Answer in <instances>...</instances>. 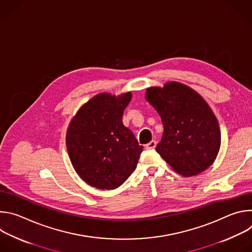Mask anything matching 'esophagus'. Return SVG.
<instances>
[{
	"mask_svg": "<svg viewBox=\"0 0 252 252\" xmlns=\"http://www.w3.org/2000/svg\"><path fill=\"white\" fill-rule=\"evenodd\" d=\"M145 147H146L147 150H154L157 147V141L156 140H152L149 143H147Z\"/></svg>",
	"mask_w": 252,
	"mask_h": 252,
	"instance_id": "1",
	"label": "esophagus"
}]
</instances>
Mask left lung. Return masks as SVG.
<instances>
[{"instance_id":"obj_1","label":"left lung","mask_w":252,"mask_h":252,"mask_svg":"<svg viewBox=\"0 0 252 252\" xmlns=\"http://www.w3.org/2000/svg\"><path fill=\"white\" fill-rule=\"evenodd\" d=\"M146 99L158 113L163 133L156 151L183 176L196 175L217 158L221 142L217 117L191 88L168 82L147 89Z\"/></svg>"}]
</instances>
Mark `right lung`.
<instances>
[{
    "mask_svg": "<svg viewBox=\"0 0 252 252\" xmlns=\"http://www.w3.org/2000/svg\"><path fill=\"white\" fill-rule=\"evenodd\" d=\"M131 93H101L83 104L71 119L66 150L76 172L91 187L115 189L136 167L143 147L123 124Z\"/></svg>",
    "mask_w": 252,
    "mask_h": 252,
    "instance_id": "add662e5",
    "label": "right lung"
}]
</instances>
